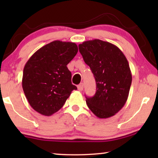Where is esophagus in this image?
<instances>
[{
    "instance_id": "obj_1",
    "label": "esophagus",
    "mask_w": 158,
    "mask_h": 158,
    "mask_svg": "<svg viewBox=\"0 0 158 158\" xmlns=\"http://www.w3.org/2000/svg\"><path fill=\"white\" fill-rule=\"evenodd\" d=\"M77 89L79 90V91H82L83 89H84V84H80L79 85H78V86H77Z\"/></svg>"
}]
</instances>
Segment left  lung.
<instances>
[{
    "label": "left lung",
    "instance_id": "1",
    "mask_svg": "<svg viewBox=\"0 0 158 158\" xmlns=\"http://www.w3.org/2000/svg\"><path fill=\"white\" fill-rule=\"evenodd\" d=\"M84 62L96 81V93L86 104L96 116L108 118L126 103L132 83L129 63L121 50L110 42L93 40L79 44Z\"/></svg>",
    "mask_w": 158,
    "mask_h": 158
}]
</instances>
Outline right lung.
<instances>
[{
  "instance_id": "obj_1",
  "label": "right lung",
  "mask_w": 158,
  "mask_h": 158,
  "mask_svg": "<svg viewBox=\"0 0 158 158\" xmlns=\"http://www.w3.org/2000/svg\"><path fill=\"white\" fill-rule=\"evenodd\" d=\"M78 52L74 42L55 40L44 45L26 62L22 88L35 111L52 116L63 107L73 90L71 72L67 65Z\"/></svg>"
}]
</instances>
